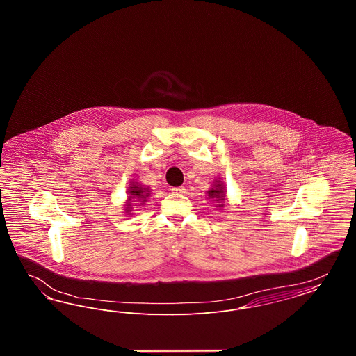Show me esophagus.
Wrapping results in <instances>:
<instances>
[{
	"mask_svg": "<svg viewBox=\"0 0 356 356\" xmlns=\"http://www.w3.org/2000/svg\"><path fill=\"white\" fill-rule=\"evenodd\" d=\"M186 191L184 186H173L172 188V193H176V195H183V193H186Z\"/></svg>",
	"mask_w": 356,
	"mask_h": 356,
	"instance_id": "1",
	"label": "esophagus"
}]
</instances>
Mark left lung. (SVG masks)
<instances>
[{
	"mask_svg": "<svg viewBox=\"0 0 356 356\" xmlns=\"http://www.w3.org/2000/svg\"><path fill=\"white\" fill-rule=\"evenodd\" d=\"M208 196L212 197V199H216V202H219V200L222 202L224 200V188H222V184H221L220 181H216L215 186L211 191H208Z\"/></svg>",
	"mask_w": 356,
	"mask_h": 356,
	"instance_id": "left-lung-1",
	"label": "left lung"
}]
</instances>
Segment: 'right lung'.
I'll use <instances>...</instances> for the list:
<instances>
[{"label": "right lung", "instance_id": "1", "mask_svg": "<svg viewBox=\"0 0 356 356\" xmlns=\"http://www.w3.org/2000/svg\"><path fill=\"white\" fill-rule=\"evenodd\" d=\"M128 193H129V196H128V204H127L128 207L125 208L128 212H131L129 209L132 208V207H131V202H132V200L140 202V203H145L147 196H149L148 188H143L141 186H135V184H131L129 189H128Z\"/></svg>", "mask_w": 356, "mask_h": 356}]
</instances>
